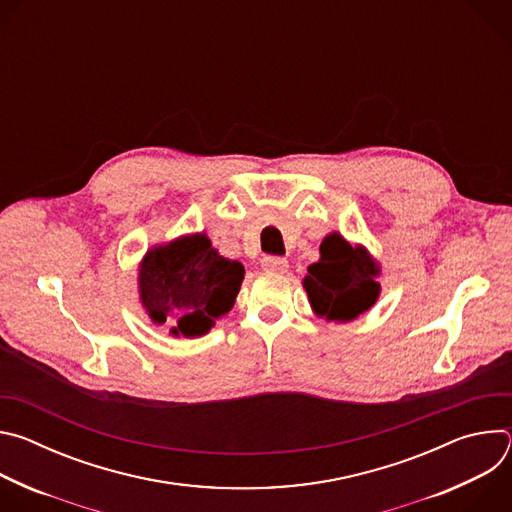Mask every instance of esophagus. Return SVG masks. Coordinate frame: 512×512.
<instances>
[{"label":"esophagus","mask_w":512,"mask_h":512,"mask_svg":"<svg viewBox=\"0 0 512 512\" xmlns=\"http://www.w3.org/2000/svg\"><path fill=\"white\" fill-rule=\"evenodd\" d=\"M261 269L267 273H285L287 271V259L283 257H263Z\"/></svg>","instance_id":"obj_1"}]
</instances>
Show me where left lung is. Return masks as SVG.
I'll use <instances>...</instances> for the list:
<instances>
[{
    "label": "left lung",
    "mask_w": 512,
    "mask_h": 512,
    "mask_svg": "<svg viewBox=\"0 0 512 512\" xmlns=\"http://www.w3.org/2000/svg\"><path fill=\"white\" fill-rule=\"evenodd\" d=\"M381 263L360 243H348L338 231L320 245V259L308 267L302 285L312 312L334 324H346L369 312L381 296Z\"/></svg>",
    "instance_id": "8db88e82"
}]
</instances>
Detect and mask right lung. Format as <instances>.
<instances>
[{"instance_id":"right-lung-1","label":"right lung","mask_w":512,"mask_h":512,"mask_svg":"<svg viewBox=\"0 0 512 512\" xmlns=\"http://www.w3.org/2000/svg\"><path fill=\"white\" fill-rule=\"evenodd\" d=\"M245 269L212 247L206 233H186L150 247L137 265V298L174 338H198L229 314Z\"/></svg>"}]
</instances>
